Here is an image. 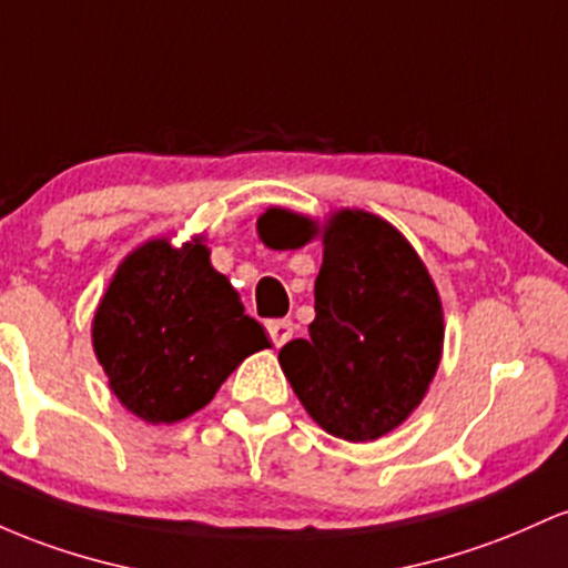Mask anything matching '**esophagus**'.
Here are the masks:
<instances>
[{"label":"esophagus","instance_id":"obj_1","mask_svg":"<svg viewBox=\"0 0 568 568\" xmlns=\"http://www.w3.org/2000/svg\"><path fill=\"white\" fill-rule=\"evenodd\" d=\"M265 329L267 335H271L273 346H284L292 337V333H295V324H292V318H271V322L265 324Z\"/></svg>","mask_w":568,"mask_h":568}]
</instances>
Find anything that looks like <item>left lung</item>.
I'll use <instances>...</instances> for the list:
<instances>
[{
    "label": "left lung",
    "mask_w": 568,
    "mask_h": 568,
    "mask_svg": "<svg viewBox=\"0 0 568 568\" xmlns=\"http://www.w3.org/2000/svg\"><path fill=\"white\" fill-rule=\"evenodd\" d=\"M314 301L308 337L278 352L284 375L329 435L378 439L416 410L437 373L443 305L435 284L403 233L346 209L324 231Z\"/></svg>",
    "instance_id": "1"
}]
</instances>
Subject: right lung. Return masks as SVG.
I'll return each instance as SVG.
<instances>
[{
    "label": "right lung",
    "mask_w": 568,
    "mask_h": 568,
    "mask_svg": "<svg viewBox=\"0 0 568 568\" xmlns=\"http://www.w3.org/2000/svg\"><path fill=\"white\" fill-rule=\"evenodd\" d=\"M267 346L263 324L244 314L201 241L139 246L93 318V348L112 392L150 424L201 410L246 356Z\"/></svg>",
    "instance_id": "add662e5"
}]
</instances>
